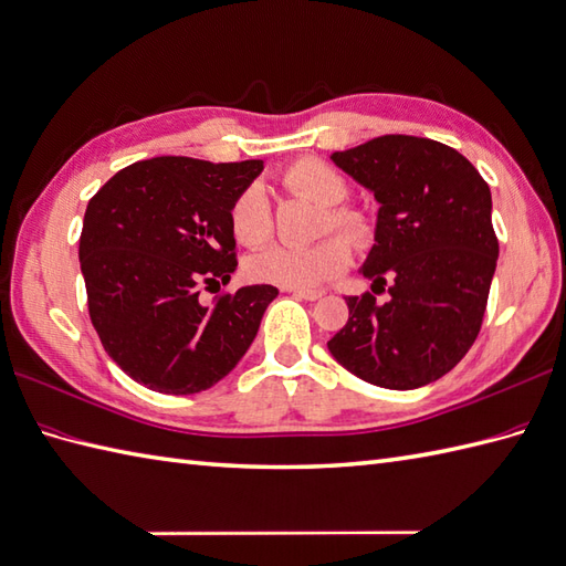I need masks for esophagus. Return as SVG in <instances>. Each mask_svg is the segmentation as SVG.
<instances>
[{
    "label": "esophagus",
    "mask_w": 566,
    "mask_h": 566,
    "mask_svg": "<svg viewBox=\"0 0 566 566\" xmlns=\"http://www.w3.org/2000/svg\"><path fill=\"white\" fill-rule=\"evenodd\" d=\"M289 292L306 301H318L323 296V292H315V289H289Z\"/></svg>",
    "instance_id": "34e87169"
}]
</instances>
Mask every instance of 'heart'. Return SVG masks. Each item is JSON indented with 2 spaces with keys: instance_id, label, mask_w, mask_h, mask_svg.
<instances>
[{
  "instance_id": "b5f03b06",
  "label": "heart",
  "mask_w": 566,
  "mask_h": 566,
  "mask_svg": "<svg viewBox=\"0 0 566 566\" xmlns=\"http://www.w3.org/2000/svg\"><path fill=\"white\" fill-rule=\"evenodd\" d=\"M284 186L306 195L327 209L325 229L347 233L354 243H366L371 223L359 209L345 207L349 180L337 168L321 159H298L284 170ZM229 227L233 239L245 248H258L272 239L274 214L270 195L262 182L245 186L229 209ZM352 262V245L345 235H327L313 245L277 243L248 260V274L255 282L277 284L286 289H315L339 277Z\"/></svg>"
}]
</instances>
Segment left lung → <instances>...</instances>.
I'll return each instance as SVG.
<instances>
[{
    "label": "left lung",
    "mask_w": 566,
    "mask_h": 566,
    "mask_svg": "<svg viewBox=\"0 0 566 566\" xmlns=\"http://www.w3.org/2000/svg\"><path fill=\"white\" fill-rule=\"evenodd\" d=\"M331 159L371 190L374 248L361 274L374 294L347 296L349 321L327 349L366 384L412 390L449 374L475 343L496 270L492 192L441 142L384 135Z\"/></svg>",
    "instance_id": "8db88e82"
}]
</instances>
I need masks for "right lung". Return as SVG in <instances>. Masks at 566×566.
<instances>
[{
	"label": "right lung",
	"instance_id": "obj_1",
	"mask_svg": "<svg viewBox=\"0 0 566 566\" xmlns=\"http://www.w3.org/2000/svg\"><path fill=\"white\" fill-rule=\"evenodd\" d=\"M262 161L188 156L137 161L91 197L78 262L88 315L108 357L144 388L190 396L227 376L280 292L241 286L200 304V289L235 270L229 209Z\"/></svg>",
	"mask_w": 566,
	"mask_h": 566
}]
</instances>
